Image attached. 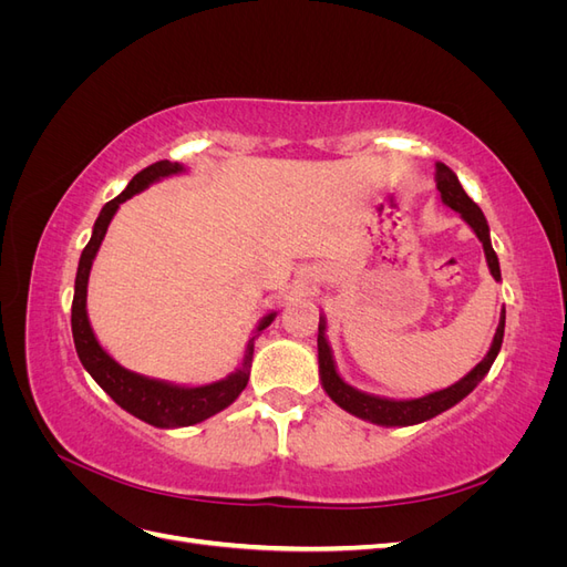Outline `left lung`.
Wrapping results in <instances>:
<instances>
[{
  "mask_svg": "<svg viewBox=\"0 0 567 567\" xmlns=\"http://www.w3.org/2000/svg\"><path fill=\"white\" fill-rule=\"evenodd\" d=\"M437 188L442 194V200L447 203L452 210H456L463 219H466L468 225L473 227V231L477 234L480 241H483L492 277L499 281L502 271H499V260H496V252L489 244L487 219H485L483 210H480L477 205L473 203V198L466 192H463V186L458 184V179H456L452 169L447 165H442V163H437ZM504 323H506V310H502V319H499V326H496V333H494V340H492V348H489L487 357L468 375H463L458 383H454L452 388H444V390L425 394V398H419V400H400L398 402V400L373 398V394L359 392V390L350 388L348 383H342V379L336 373V367H333L329 342H326V338H323L326 326L319 319L317 346H319V373H321L323 390L329 392V398L338 406H342L346 411H350V414H354L359 419H367L371 423H379V425H414V423L427 421V419L442 414V411H447L456 402H461L480 381L485 379V373L489 371L496 354H499V350H502Z\"/></svg>",
  "mask_w": 567,
  "mask_h": 567,
  "instance_id": "8db88e82",
  "label": "left lung"
}]
</instances>
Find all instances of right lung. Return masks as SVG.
<instances>
[{
	"mask_svg": "<svg viewBox=\"0 0 567 567\" xmlns=\"http://www.w3.org/2000/svg\"><path fill=\"white\" fill-rule=\"evenodd\" d=\"M182 165L169 163V161H158L148 167H144L142 173H136L127 188L113 200L104 205V210L96 217V225L92 231L90 244L84 246L80 255V265H78V277H75V296H73V312H71V326H73V340H75V350L82 367L92 373V379L104 388L115 404L130 411L132 416L142 419L156 427H182V425H194L198 421L210 419L217 411L229 406L241 390L248 385V375H250V359H252V340L248 342L244 367L238 369L234 375H229L227 381H219L213 385H200V388H179V385H169L161 381H151L144 379V375H136L120 364H115L113 359L101 350V346L94 338V331L87 319V281H90V269L94 255L104 241L106 229L111 225V219L117 210L120 203H125L134 194H140L142 188H146L151 182H156L161 177L175 175L179 173ZM274 321V315L265 317L262 323L257 326V331L267 329V326Z\"/></svg>",
	"mask_w": 567,
	"mask_h": 567,
	"instance_id": "right-lung-1",
	"label": "right lung"
}]
</instances>
